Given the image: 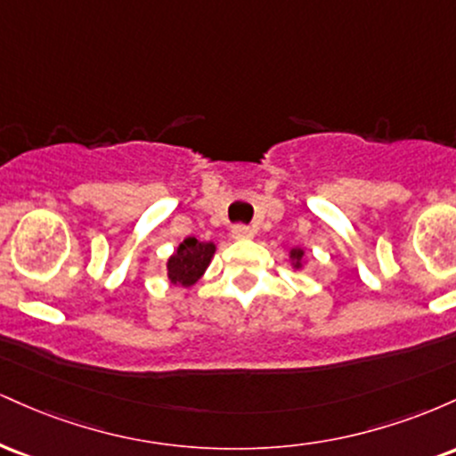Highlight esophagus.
Listing matches in <instances>:
<instances>
[{"instance_id": "34e87169", "label": "esophagus", "mask_w": 456, "mask_h": 456, "mask_svg": "<svg viewBox=\"0 0 456 456\" xmlns=\"http://www.w3.org/2000/svg\"><path fill=\"white\" fill-rule=\"evenodd\" d=\"M253 229L246 227V224H235L232 229V238L233 240H253Z\"/></svg>"}]
</instances>
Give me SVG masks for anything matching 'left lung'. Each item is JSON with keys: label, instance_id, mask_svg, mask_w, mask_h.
Instances as JSON below:
<instances>
[{"label": "left lung", "instance_id": "8db88e82", "mask_svg": "<svg viewBox=\"0 0 456 456\" xmlns=\"http://www.w3.org/2000/svg\"><path fill=\"white\" fill-rule=\"evenodd\" d=\"M305 248H302V246H294V248L289 250V261H291V268L294 270H302L305 268Z\"/></svg>", "mask_w": 456, "mask_h": 456}]
</instances>
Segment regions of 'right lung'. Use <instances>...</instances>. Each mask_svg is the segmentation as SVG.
I'll return each instance as SVG.
<instances>
[{"label":"right lung","mask_w":456,"mask_h":456,"mask_svg":"<svg viewBox=\"0 0 456 456\" xmlns=\"http://www.w3.org/2000/svg\"><path fill=\"white\" fill-rule=\"evenodd\" d=\"M214 253H216V244L201 242L197 238H186L184 242L177 244L169 259H167V276L169 282L182 289H188L206 274L208 265L212 264Z\"/></svg>","instance_id":"obj_1"}]
</instances>
